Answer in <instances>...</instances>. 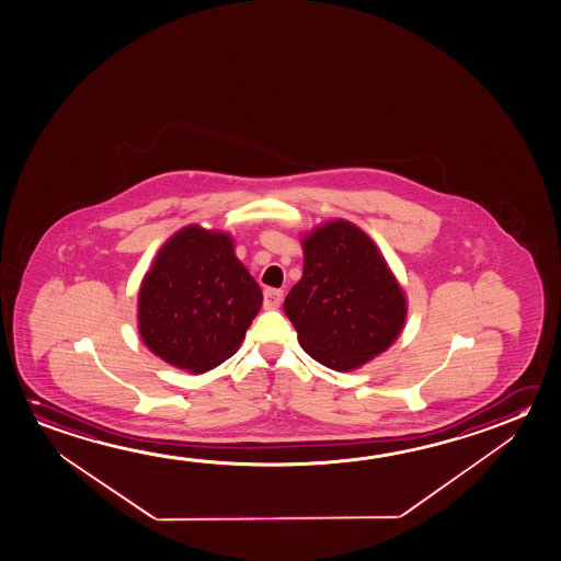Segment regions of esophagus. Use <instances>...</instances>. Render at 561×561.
Returning <instances> with one entry per match:
<instances>
[{"label":"esophagus","mask_w":561,"mask_h":561,"mask_svg":"<svg viewBox=\"0 0 561 561\" xmlns=\"http://www.w3.org/2000/svg\"><path fill=\"white\" fill-rule=\"evenodd\" d=\"M283 302V290H278V288H267L265 293H263V308L265 310H276L278 306Z\"/></svg>","instance_id":"34e87169"}]
</instances>
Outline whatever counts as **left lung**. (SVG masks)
I'll list each match as a JSON object with an SVG mask.
<instances>
[{"mask_svg": "<svg viewBox=\"0 0 561 561\" xmlns=\"http://www.w3.org/2000/svg\"><path fill=\"white\" fill-rule=\"evenodd\" d=\"M302 248V278L286 296V318L313 360L339 373L355 370L400 335L405 294L355 224H323L304 238Z\"/></svg>", "mask_w": 561, "mask_h": 561, "instance_id": "8db88e82", "label": "left lung"}]
</instances>
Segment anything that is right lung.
<instances>
[{"label": "right lung", "instance_id": "add662e5", "mask_svg": "<svg viewBox=\"0 0 561 561\" xmlns=\"http://www.w3.org/2000/svg\"><path fill=\"white\" fill-rule=\"evenodd\" d=\"M263 293L233 253L230 233L187 226L163 243L138 293V330L161 360L188 373L230 358Z\"/></svg>", "mask_w": 561, "mask_h": 561}]
</instances>
